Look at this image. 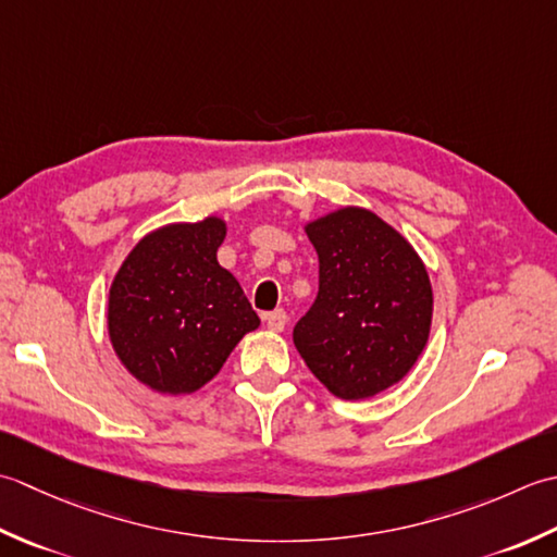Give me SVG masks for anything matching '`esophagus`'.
<instances>
[{
    "instance_id": "esophagus-1",
    "label": "esophagus",
    "mask_w": 557,
    "mask_h": 557,
    "mask_svg": "<svg viewBox=\"0 0 557 557\" xmlns=\"http://www.w3.org/2000/svg\"><path fill=\"white\" fill-rule=\"evenodd\" d=\"M264 320H267L269 332H283V329H286V324H288V314L283 310H274V312H269Z\"/></svg>"
}]
</instances>
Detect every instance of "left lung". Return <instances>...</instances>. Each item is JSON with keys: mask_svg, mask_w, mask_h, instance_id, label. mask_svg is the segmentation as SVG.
Returning a JSON list of instances; mask_svg holds the SVG:
<instances>
[{"mask_svg": "<svg viewBox=\"0 0 557 557\" xmlns=\"http://www.w3.org/2000/svg\"><path fill=\"white\" fill-rule=\"evenodd\" d=\"M305 233L320 257V293L293 344L338 399H370L401 382L428 344V269L399 231L362 207L329 211Z\"/></svg>", "mask_w": 557, "mask_h": 557, "instance_id": "left-lung-1", "label": "left lung"}]
</instances>
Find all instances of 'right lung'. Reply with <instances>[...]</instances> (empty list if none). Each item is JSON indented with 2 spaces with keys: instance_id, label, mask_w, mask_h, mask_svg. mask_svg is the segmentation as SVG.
<instances>
[{
  "instance_id": "obj_1",
  "label": "right lung",
  "mask_w": 557,
  "mask_h": 557,
  "mask_svg": "<svg viewBox=\"0 0 557 557\" xmlns=\"http://www.w3.org/2000/svg\"><path fill=\"white\" fill-rule=\"evenodd\" d=\"M221 215L168 223L124 257L108 295L112 350L158 394H191L211 382L259 317L240 283L215 259Z\"/></svg>"
}]
</instances>
